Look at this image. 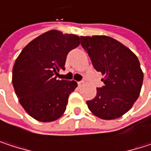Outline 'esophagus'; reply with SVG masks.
<instances>
[{"instance_id": "34e87169", "label": "esophagus", "mask_w": 151, "mask_h": 151, "mask_svg": "<svg viewBox=\"0 0 151 151\" xmlns=\"http://www.w3.org/2000/svg\"><path fill=\"white\" fill-rule=\"evenodd\" d=\"M78 85L80 86H83L84 85V81H79V82H78Z\"/></svg>"}]
</instances>
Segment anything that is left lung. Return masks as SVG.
Instances as JSON below:
<instances>
[{"mask_svg":"<svg viewBox=\"0 0 151 151\" xmlns=\"http://www.w3.org/2000/svg\"><path fill=\"white\" fill-rule=\"evenodd\" d=\"M104 86L86 101L93 114L102 120H114L126 114L138 99L143 73L136 55L119 41L107 36L80 37Z\"/></svg>","mask_w":151,"mask_h":151,"instance_id":"8db88e82","label":"left lung"}]
</instances>
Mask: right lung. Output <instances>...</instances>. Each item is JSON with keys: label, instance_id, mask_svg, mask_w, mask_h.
Masks as SVG:
<instances>
[{"label": "right lung", "instance_id": "add662e5", "mask_svg": "<svg viewBox=\"0 0 151 151\" xmlns=\"http://www.w3.org/2000/svg\"><path fill=\"white\" fill-rule=\"evenodd\" d=\"M79 37L50 30L25 46L12 71V83L18 101L31 117L42 122L60 118L77 82L57 79L65 69L68 52L79 45Z\"/></svg>", "mask_w": 151, "mask_h": 151}]
</instances>
